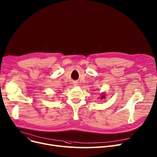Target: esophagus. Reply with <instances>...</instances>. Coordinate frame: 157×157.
<instances>
[{"label": "esophagus", "instance_id": "esophagus-1", "mask_svg": "<svg viewBox=\"0 0 157 157\" xmlns=\"http://www.w3.org/2000/svg\"><path fill=\"white\" fill-rule=\"evenodd\" d=\"M77 85H78V82H76L75 84V86H77Z\"/></svg>", "mask_w": 157, "mask_h": 157}]
</instances>
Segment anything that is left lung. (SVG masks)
<instances>
[{
  "mask_svg": "<svg viewBox=\"0 0 157 157\" xmlns=\"http://www.w3.org/2000/svg\"><path fill=\"white\" fill-rule=\"evenodd\" d=\"M105 98V97H104V95H103L101 97V99H103V98Z\"/></svg>",
  "mask_w": 157,
  "mask_h": 157,
  "instance_id": "left-lung-1",
  "label": "left lung"
}]
</instances>
